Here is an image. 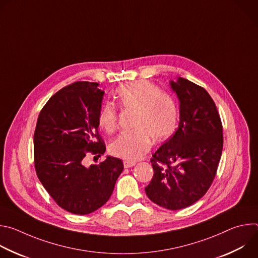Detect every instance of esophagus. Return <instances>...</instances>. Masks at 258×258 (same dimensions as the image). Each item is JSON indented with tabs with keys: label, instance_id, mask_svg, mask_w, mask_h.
I'll list each match as a JSON object with an SVG mask.
<instances>
[{
	"label": "esophagus",
	"instance_id": "obj_1",
	"mask_svg": "<svg viewBox=\"0 0 258 258\" xmlns=\"http://www.w3.org/2000/svg\"><path fill=\"white\" fill-rule=\"evenodd\" d=\"M123 165L125 168H130V167H133L136 165V162L135 161H124L123 162Z\"/></svg>",
	"mask_w": 258,
	"mask_h": 258
}]
</instances>
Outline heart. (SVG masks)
I'll use <instances>...</instances> for the list:
<instances>
[{
    "label": "heart",
    "instance_id": "1",
    "mask_svg": "<svg viewBox=\"0 0 258 258\" xmlns=\"http://www.w3.org/2000/svg\"><path fill=\"white\" fill-rule=\"evenodd\" d=\"M120 107L135 112L133 132L119 135L109 146L112 155L126 161H136L151 148L152 140L160 143L174 132L177 122V108L174 100L154 84L140 81L126 84L116 93ZM99 125L112 133L118 121L116 109L111 104L101 107Z\"/></svg>",
    "mask_w": 258,
    "mask_h": 258
}]
</instances>
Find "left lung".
<instances>
[{
	"mask_svg": "<svg viewBox=\"0 0 258 258\" xmlns=\"http://www.w3.org/2000/svg\"><path fill=\"white\" fill-rule=\"evenodd\" d=\"M169 85L179 102V123L152 155L154 174L145 192L155 204L178 210L197 202L211 186L224 138L216 106L203 88L182 78Z\"/></svg>",
	"mask_w": 258,
	"mask_h": 258,
	"instance_id": "obj_1",
	"label": "left lung"
}]
</instances>
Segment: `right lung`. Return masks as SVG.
<instances>
[{"label": "right lung", "instance_id": "right-lung-1", "mask_svg": "<svg viewBox=\"0 0 258 258\" xmlns=\"http://www.w3.org/2000/svg\"><path fill=\"white\" fill-rule=\"evenodd\" d=\"M98 85L77 82L57 92L42 109L33 136L34 167L44 188L60 207L81 215L109 200L123 170L112 156L85 165L88 154L106 151L98 134L105 93Z\"/></svg>", "mask_w": 258, "mask_h": 258}]
</instances>
